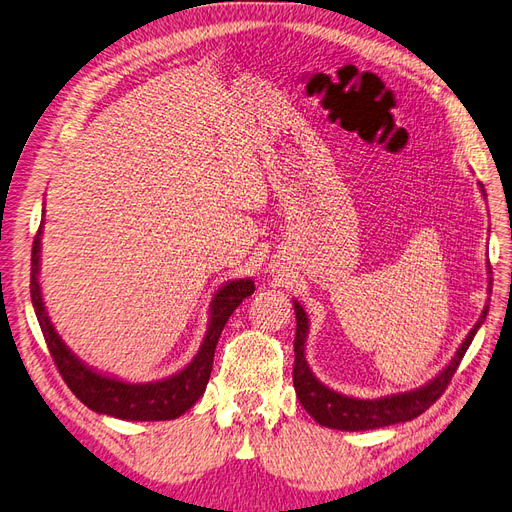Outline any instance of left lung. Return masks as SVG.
<instances>
[{
    "mask_svg": "<svg viewBox=\"0 0 512 512\" xmlns=\"http://www.w3.org/2000/svg\"><path fill=\"white\" fill-rule=\"evenodd\" d=\"M480 192L485 196V188L480 183ZM491 273V271H489ZM491 280V277H489ZM491 292V288H487ZM294 303V314H297V335H294V369H292V382H294V391H297V397L301 401V406L305 412L314 418L316 423L322 427H331V429H342V431H365V429H378V427H389L395 423H406L416 418L418 414H423L433 401H436L444 389L455 376V371L463 359V354L470 348L472 339L476 331L480 329V324L485 322L489 305H485L483 314H480L478 322L468 333V337L463 339V344L457 348L455 356L451 359L440 374L429 380L427 384L418 386L414 391L406 393H395V395H386L378 399H359V397H348L329 389L327 384H322L314 371L309 369L307 359H305V342H307V333H309V318L305 314V309L299 305V301Z\"/></svg>",
    "mask_w": 512,
    "mask_h": 512,
    "instance_id": "obj_1",
    "label": "left lung"
}]
</instances>
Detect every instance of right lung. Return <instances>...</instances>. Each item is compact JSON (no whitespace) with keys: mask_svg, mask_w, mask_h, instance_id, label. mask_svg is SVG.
<instances>
[{"mask_svg":"<svg viewBox=\"0 0 512 512\" xmlns=\"http://www.w3.org/2000/svg\"><path fill=\"white\" fill-rule=\"evenodd\" d=\"M40 237L42 226L38 228V235L32 247V282H29V290H32L34 312L38 316L46 346H49V352L59 369V374L70 386V391L79 397L89 410L121 418V421H170V418H177L183 412H188L207 389V382L213 369L215 346H218L224 324L228 322L230 314L243 303V299H247L254 292V282L250 277L226 282L218 292H215V297L209 305V327L205 339L188 365L164 380L132 384L100 374L94 367L85 365L79 356L64 344V339L57 335L49 314H46L38 282Z\"/></svg>","mask_w":512,"mask_h":512,"instance_id":"1","label":"right lung"}]
</instances>
